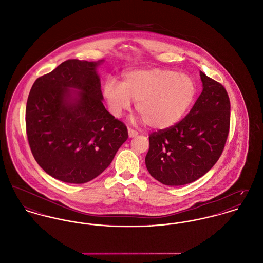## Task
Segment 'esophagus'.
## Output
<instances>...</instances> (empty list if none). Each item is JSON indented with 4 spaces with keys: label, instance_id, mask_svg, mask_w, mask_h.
Returning <instances> with one entry per match:
<instances>
[{
    "label": "esophagus",
    "instance_id": "34e87169",
    "mask_svg": "<svg viewBox=\"0 0 263 263\" xmlns=\"http://www.w3.org/2000/svg\"><path fill=\"white\" fill-rule=\"evenodd\" d=\"M127 133H128V137H129V138H135V137H137V136L139 135L138 132H136V130H134V129H132V128H128V129H127Z\"/></svg>",
    "mask_w": 263,
    "mask_h": 263
}]
</instances>
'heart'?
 <instances>
[{"label": "heart", "instance_id": "1", "mask_svg": "<svg viewBox=\"0 0 263 263\" xmlns=\"http://www.w3.org/2000/svg\"><path fill=\"white\" fill-rule=\"evenodd\" d=\"M197 86L191 76L164 68H143L125 73L121 85L108 80L102 96L109 111L119 118L137 101L136 110L153 129L176 125L191 108Z\"/></svg>", "mask_w": 263, "mask_h": 263}]
</instances>
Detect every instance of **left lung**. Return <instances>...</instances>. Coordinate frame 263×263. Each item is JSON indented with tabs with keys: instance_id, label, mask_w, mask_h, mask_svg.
I'll use <instances>...</instances> for the list:
<instances>
[{
	"instance_id": "left-lung-1",
	"label": "left lung",
	"mask_w": 263,
	"mask_h": 263,
	"mask_svg": "<svg viewBox=\"0 0 263 263\" xmlns=\"http://www.w3.org/2000/svg\"><path fill=\"white\" fill-rule=\"evenodd\" d=\"M203 90L188 116L171 128L153 133L145 166L167 186L190 184L220 158L230 125V100L222 84L200 71Z\"/></svg>"
}]
</instances>
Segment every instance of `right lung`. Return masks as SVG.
I'll use <instances>...</instances> for the list:
<instances>
[{
	"mask_svg": "<svg viewBox=\"0 0 263 263\" xmlns=\"http://www.w3.org/2000/svg\"><path fill=\"white\" fill-rule=\"evenodd\" d=\"M98 61H64L34 82L26 130L32 154L51 177L70 184L93 180L127 138L126 126L104 107Z\"/></svg>",
	"mask_w": 263,
	"mask_h": 263,
	"instance_id": "right-lung-1",
	"label": "right lung"
}]
</instances>
